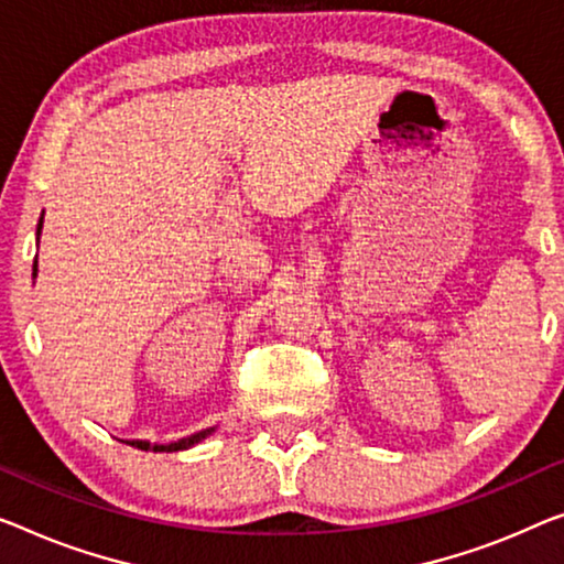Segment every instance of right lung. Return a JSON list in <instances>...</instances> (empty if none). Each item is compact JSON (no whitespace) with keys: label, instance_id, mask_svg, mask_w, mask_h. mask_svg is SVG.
<instances>
[{"label":"right lung","instance_id":"add662e5","mask_svg":"<svg viewBox=\"0 0 564 564\" xmlns=\"http://www.w3.org/2000/svg\"><path fill=\"white\" fill-rule=\"evenodd\" d=\"M40 232H42V217H40V223H37V240H40ZM32 275H37V258H35V273ZM215 427H207V431H199V433H195V435H187V438H182V441H176V443H166V445H151L149 441H126L129 445H133V448H139V451H154V453H172V451H184V448H192V445L195 443H199V441H205L209 433H213Z\"/></svg>","mask_w":564,"mask_h":564}]
</instances>
